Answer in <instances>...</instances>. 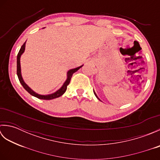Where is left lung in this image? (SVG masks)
I'll return each instance as SVG.
<instances>
[{
	"label": "left lung",
	"instance_id": "8db88e82",
	"mask_svg": "<svg viewBox=\"0 0 160 160\" xmlns=\"http://www.w3.org/2000/svg\"><path fill=\"white\" fill-rule=\"evenodd\" d=\"M94 94H95V96H96V98H98V96H96V93H95V92H94ZM98 99H99V98H98ZM99 100H100V99H99Z\"/></svg>",
	"mask_w": 160,
	"mask_h": 160
}]
</instances>
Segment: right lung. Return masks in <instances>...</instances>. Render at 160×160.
Masks as SVG:
<instances>
[{
    "instance_id": "right-lung-1",
    "label": "right lung",
    "mask_w": 160,
    "mask_h": 160,
    "mask_svg": "<svg viewBox=\"0 0 160 160\" xmlns=\"http://www.w3.org/2000/svg\"><path fill=\"white\" fill-rule=\"evenodd\" d=\"M25 43L26 42H24L23 45H22L21 48H20L19 52L18 53V55H17V76H18V78L19 79V81L20 84H22V87H24V89H25L29 93H30L32 95V96H34L36 98H38V99H42V100H52L54 99V98H59L62 95H63L65 92L66 90H67V87L68 86V84H69L70 82V80H71V78L72 77L73 74L76 72V71L82 67L80 66V67H78L76 69H71L67 72V79L65 81V82L64 83V84L62 85V87L60 88L59 90H58L56 92H55L54 93L52 94H49V95H45V96H44V95H40L36 93L34 91H32L30 88L27 85V84L24 82L23 80H22V78L21 76V72H20V56H21L22 53L24 52V51H25Z\"/></svg>"
}]
</instances>
